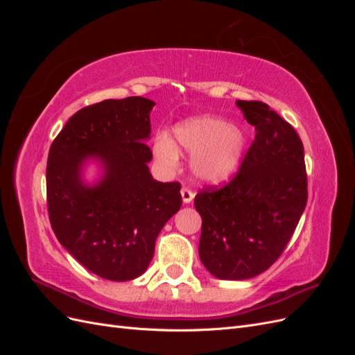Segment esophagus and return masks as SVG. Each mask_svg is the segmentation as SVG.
<instances>
[{"instance_id": "1", "label": "esophagus", "mask_w": 355, "mask_h": 355, "mask_svg": "<svg viewBox=\"0 0 355 355\" xmlns=\"http://www.w3.org/2000/svg\"><path fill=\"white\" fill-rule=\"evenodd\" d=\"M180 194H182V200H184V202H185V204L191 202L192 200H194V197H196V192H194V191H191V189H189V188H187V187L182 188Z\"/></svg>"}]
</instances>
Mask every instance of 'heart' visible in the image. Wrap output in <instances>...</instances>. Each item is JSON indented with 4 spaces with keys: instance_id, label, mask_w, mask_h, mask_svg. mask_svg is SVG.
Segmentation results:
<instances>
[{
    "instance_id": "heart-1",
    "label": "heart",
    "mask_w": 355,
    "mask_h": 355,
    "mask_svg": "<svg viewBox=\"0 0 355 355\" xmlns=\"http://www.w3.org/2000/svg\"><path fill=\"white\" fill-rule=\"evenodd\" d=\"M175 139L178 148L192 155L191 167L196 176L210 184L228 179L237 170L247 142L243 128L209 115L178 124ZM154 154L166 166H175L179 161V151L167 136L157 139Z\"/></svg>"
}]
</instances>
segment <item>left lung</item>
I'll use <instances>...</instances> for the list:
<instances>
[{
  "mask_svg": "<svg viewBox=\"0 0 355 355\" xmlns=\"http://www.w3.org/2000/svg\"><path fill=\"white\" fill-rule=\"evenodd\" d=\"M254 141L225 187L196 196L200 259L220 280H247L284 252L306 206L304 145L295 128L257 101H237Z\"/></svg>",
  "mask_w": 355,
  "mask_h": 355,
  "instance_id": "8db88e82",
  "label": "left lung"
}]
</instances>
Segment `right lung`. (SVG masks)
<instances>
[{
	"instance_id": "add662e5",
	"label": "right lung",
	"mask_w": 355,
	"mask_h": 355,
	"mask_svg": "<svg viewBox=\"0 0 355 355\" xmlns=\"http://www.w3.org/2000/svg\"><path fill=\"white\" fill-rule=\"evenodd\" d=\"M155 102L132 96L75 112L53 141L47 159V209L59 243L105 280L127 282L151 262L155 240L182 206L179 182L149 173ZM87 159L100 161L94 186L82 179Z\"/></svg>"
}]
</instances>
